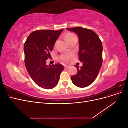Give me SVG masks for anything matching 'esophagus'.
<instances>
[{
  "mask_svg": "<svg viewBox=\"0 0 128 128\" xmlns=\"http://www.w3.org/2000/svg\"><path fill=\"white\" fill-rule=\"evenodd\" d=\"M68 67H69L68 66H67V65H64V68H68Z\"/></svg>",
  "mask_w": 128,
  "mask_h": 128,
  "instance_id": "1",
  "label": "esophagus"
}]
</instances>
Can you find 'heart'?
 Here are the masks:
<instances>
[{
  "label": "heart",
  "mask_w": 128,
  "mask_h": 128,
  "mask_svg": "<svg viewBox=\"0 0 128 128\" xmlns=\"http://www.w3.org/2000/svg\"><path fill=\"white\" fill-rule=\"evenodd\" d=\"M75 37H76V36L74 34L72 33L69 32V33H68L66 34V36H65V38L68 42L69 40H72L73 38H74ZM70 56H71V55H64V56H62L60 57V59L61 60L64 61H67L69 59V58H70Z\"/></svg>",
  "instance_id": "obj_1"
}]
</instances>
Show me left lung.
Listing matches in <instances>:
<instances>
[{
	"label": "left lung",
	"instance_id": "8db88e82",
	"mask_svg": "<svg viewBox=\"0 0 128 128\" xmlns=\"http://www.w3.org/2000/svg\"><path fill=\"white\" fill-rule=\"evenodd\" d=\"M78 36L80 61L83 66H76L77 72L71 77L73 84L79 88L88 86L97 77L102 63V45L98 34L94 31L77 26L67 28Z\"/></svg>",
	"mask_w": 128,
	"mask_h": 128
}]
</instances>
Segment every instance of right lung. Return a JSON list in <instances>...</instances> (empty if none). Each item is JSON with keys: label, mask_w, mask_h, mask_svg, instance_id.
Listing matches in <instances>:
<instances>
[{"label": "right lung", "mask_w": 128, "mask_h": 128, "mask_svg": "<svg viewBox=\"0 0 128 128\" xmlns=\"http://www.w3.org/2000/svg\"><path fill=\"white\" fill-rule=\"evenodd\" d=\"M63 29L40 30L31 33L24 44V62L27 72L38 86L51 89L56 86L64 66L59 64L46 65L58 38Z\"/></svg>", "instance_id": "add662e5"}]
</instances>
